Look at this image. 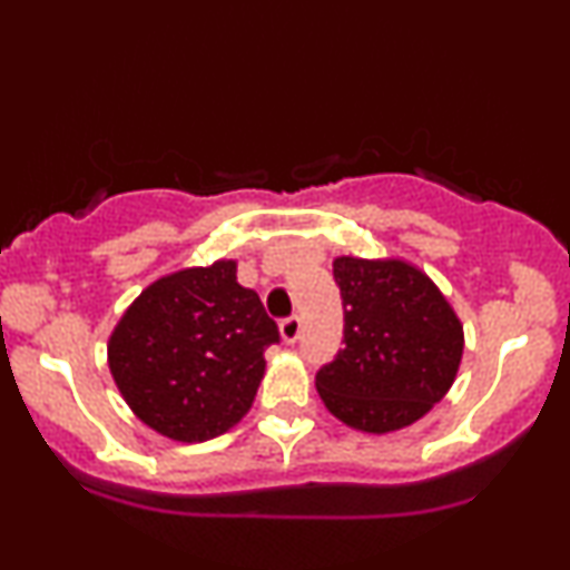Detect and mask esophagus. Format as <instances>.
<instances>
[{"label":"esophagus","instance_id":"34e87169","mask_svg":"<svg viewBox=\"0 0 570 570\" xmlns=\"http://www.w3.org/2000/svg\"><path fill=\"white\" fill-rule=\"evenodd\" d=\"M299 335H303V322H299V316H289L281 322V337H284V343H297Z\"/></svg>","mask_w":570,"mask_h":570}]
</instances>
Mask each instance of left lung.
Returning <instances> with one entry per match:
<instances>
[{
  "instance_id": "left-lung-1",
  "label": "left lung",
  "mask_w": 570,
  "mask_h": 570,
  "mask_svg": "<svg viewBox=\"0 0 570 570\" xmlns=\"http://www.w3.org/2000/svg\"><path fill=\"white\" fill-rule=\"evenodd\" d=\"M343 348L316 372L318 396L345 426L389 434L448 394L463 326L426 273L402 259L337 257Z\"/></svg>"
}]
</instances>
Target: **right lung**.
I'll list each match as a JSON object with an SVG mask.
<instances>
[{
    "mask_svg": "<svg viewBox=\"0 0 570 570\" xmlns=\"http://www.w3.org/2000/svg\"><path fill=\"white\" fill-rule=\"evenodd\" d=\"M278 324L233 259L147 286L109 337V370L139 421L176 442L225 434L252 407Z\"/></svg>",
    "mask_w": 570,
    "mask_h": 570,
    "instance_id": "obj_1",
    "label": "right lung"
}]
</instances>
